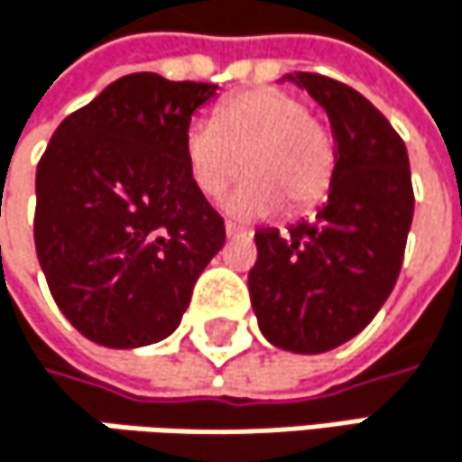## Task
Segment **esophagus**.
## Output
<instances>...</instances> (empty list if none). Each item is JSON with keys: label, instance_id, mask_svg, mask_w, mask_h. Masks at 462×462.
<instances>
[{"label": "esophagus", "instance_id": "1", "mask_svg": "<svg viewBox=\"0 0 462 462\" xmlns=\"http://www.w3.org/2000/svg\"><path fill=\"white\" fill-rule=\"evenodd\" d=\"M225 232H227V237H248V235H251V230H245V227H237V225H232V222H227V225H225Z\"/></svg>", "mask_w": 462, "mask_h": 462}]
</instances>
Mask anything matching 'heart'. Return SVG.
<instances>
[{"label": "heart", "instance_id": "b5f03b06", "mask_svg": "<svg viewBox=\"0 0 462 462\" xmlns=\"http://www.w3.org/2000/svg\"><path fill=\"white\" fill-rule=\"evenodd\" d=\"M184 160L195 189L217 200L248 176L230 198L235 217L254 219L286 206L302 214L328 195L337 171L331 125L286 88H248L217 106L214 123L195 120L184 134Z\"/></svg>", "mask_w": 462, "mask_h": 462}]
</instances>
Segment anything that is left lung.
<instances>
[{"mask_svg": "<svg viewBox=\"0 0 462 462\" xmlns=\"http://www.w3.org/2000/svg\"><path fill=\"white\" fill-rule=\"evenodd\" d=\"M337 141L328 200L313 222L259 230L248 273L262 334L291 353H326L377 316L402 273L415 192L410 157L385 115L350 85L297 71Z\"/></svg>", "mask_w": 462, "mask_h": 462, "instance_id": "8db88e82", "label": "left lung"}]
</instances>
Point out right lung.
<instances>
[{
	"label": "right lung",
	"instance_id": "obj_1",
	"mask_svg": "<svg viewBox=\"0 0 462 462\" xmlns=\"http://www.w3.org/2000/svg\"><path fill=\"white\" fill-rule=\"evenodd\" d=\"M211 82L139 71L71 112L37 165L34 245L69 323L106 347L165 339L225 245L195 189L184 134Z\"/></svg>",
	"mask_w": 462,
	"mask_h": 462
}]
</instances>
